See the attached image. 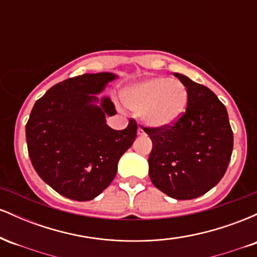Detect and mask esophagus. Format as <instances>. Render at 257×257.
Instances as JSON below:
<instances>
[{
  "label": "esophagus",
  "mask_w": 257,
  "mask_h": 257,
  "mask_svg": "<svg viewBox=\"0 0 257 257\" xmlns=\"http://www.w3.org/2000/svg\"><path fill=\"white\" fill-rule=\"evenodd\" d=\"M138 135H140V137L141 135H145V132H144L141 128H138Z\"/></svg>",
  "instance_id": "esophagus-1"
}]
</instances>
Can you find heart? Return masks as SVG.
Returning a JSON list of instances; mask_svg holds the SVG:
<instances>
[{
    "label": "heart",
    "instance_id": "b5f03b06",
    "mask_svg": "<svg viewBox=\"0 0 257 257\" xmlns=\"http://www.w3.org/2000/svg\"><path fill=\"white\" fill-rule=\"evenodd\" d=\"M187 88L179 79L151 77L125 88L122 100L126 107L140 112L141 119L152 128L172 125L187 105Z\"/></svg>",
    "mask_w": 257,
    "mask_h": 257
}]
</instances>
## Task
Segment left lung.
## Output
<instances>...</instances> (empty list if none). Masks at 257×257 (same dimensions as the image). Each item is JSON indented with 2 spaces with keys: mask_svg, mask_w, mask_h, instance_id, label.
I'll return each instance as SVG.
<instances>
[{
  "mask_svg": "<svg viewBox=\"0 0 257 257\" xmlns=\"http://www.w3.org/2000/svg\"><path fill=\"white\" fill-rule=\"evenodd\" d=\"M187 88L186 111L172 125L145 128L152 140L149 174L172 198L193 199L219 184L231 161L233 132L225 105L205 85L174 73Z\"/></svg>",
  "mask_w": 257,
  "mask_h": 257,
  "instance_id": "8db88e82",
  "label": "left lung"
}]
</instances>
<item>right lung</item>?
I'll list each match as a JSON object with an SVG mask.
<instances>
[{
	"label": "right lung",
	"mask_w": 257,
	"mask_h": 257,
	"mask_svg": "<svg viewBox=\"0 0 257 257\" xmlns=\"http://www.w3.org/2000/svg\"><path fill=\"white\" fill-rule=\"evenodd\" d=\"M117 76L84 73L53 85L35 102L26 123L31 163L40 178L66 198L85 202L99 196L116 176L119 158L134 143L135 119L123 131L106 124L113 102L95 94Z\"/></svg>",
	"instance_id": "obj_1"
}]
</instances>
